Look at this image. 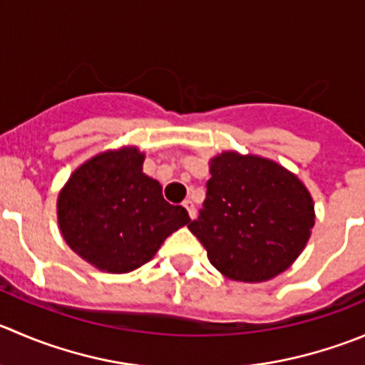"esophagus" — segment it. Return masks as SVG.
Segmentation results:
<instances>
[{
  "instance_id": "1",
  "label": "esophagus",
  "mask_w": 365,
  "mask_h": 365,
  "mask_svg": "<svg viewBox=\"0 0 365 365\" xmlns=\"http://www.w3.org/2000/svg\"><path fill=\"white\" fill-rule=\"evenodd\" d=\"M182 205H183V207H185V210L189 212V217H190V219L196 217V208H194L192 201H190V200H183Z\"/></svg>"
}]
</instances>
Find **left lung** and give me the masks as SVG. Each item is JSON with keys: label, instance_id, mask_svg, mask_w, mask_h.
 Masks as SVG:
<instances>
[{"label": "left lung", "instance_id": "1", "mask_svg": "<svg viewBox=\"0 0 365 365\" xmlns=\"http://www.w3.org/2000/svg\"><path fill=\"white\" fill-rule=\"evenodd\" d=\"M200 217L189 230L208 260L235 282H265L291 267L316 222L305 183L278 162L222 151L208 162Z\"/></svg>", "mask_w": 365, "mask_h": 365}]
</instances>
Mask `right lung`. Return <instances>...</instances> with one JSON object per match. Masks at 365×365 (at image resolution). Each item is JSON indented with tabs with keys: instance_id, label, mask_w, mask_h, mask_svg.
I'll return each mask as SVG.
<instances>
[{
	"instance_id": "right-lung-1",
	"label": "right lung",
	"mask_w": 365,
	"mask_h": 365,
	"mask_svg": "<svg viewBox=\"0 0 365 365\" xmlns=\"http://www.w3.org/2000/svg\"><path fill=\"white\" fill-rule=\"evenodd\" d=\"M135 146L107 150L85 160L56 200L67 246L96 269L123 274L150 262L165 239L190 221L162 185L143 173Z\"/></svg>"
}]
</instances>
